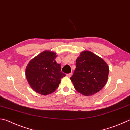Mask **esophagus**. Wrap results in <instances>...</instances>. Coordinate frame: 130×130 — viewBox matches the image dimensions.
<instances>
[{
	"mask_svg": "<svg viewBox=\"0 0 130 130\" xmlns=\"http://www.w3.org/2000/svg\"><path fill=\"white\" fill-rule=\"evenodd\" d=\"M72 73H69V74H67V76L68 77H71L72 76Z\"/></svg>",
	"mask_w": 130,
	"mask_h": 130,
	"instance_id": "obj_1",
	"label": "esophagus"
}]
</instances>
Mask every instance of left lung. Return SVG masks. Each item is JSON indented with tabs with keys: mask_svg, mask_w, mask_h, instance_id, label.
<instances>
[{
	"mask_svg": "<svg viewBox=\"0 0 130 130\" xmlns=\"http://www.w3.org/2000/svg\"><path fill=\"white\" fill-rule=\"evenodd\" d=\"M76 68L70 78L75 89L85 96L100 91L107 82L109 68L102 58L84 51L76 60Z\"/></svg>",
	"mask_w": 130,
	"mask_h": 130,
	"instance_id": "8db88e82",
	"label": "left lung"
}]
</instances>
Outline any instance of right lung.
<instances>
[{
  "mask_svg": "<svg viewBox=\"0 0 130 130\" xmlns=\"http://www.w3.org/2000/svg\"><path fill=\"white\" fill-rule=\"evenodd\" d=\"M56 53L45 51L34 57L27 66L25 75L29 85L41 95L53 93L65 74L61 72V65L55 60Z\"/></svg>",
  "mask_w": 130,
  "mask_h": 130,
  "instance_id": "obj_1",
  "label": "right lung"
}]
</instances>
